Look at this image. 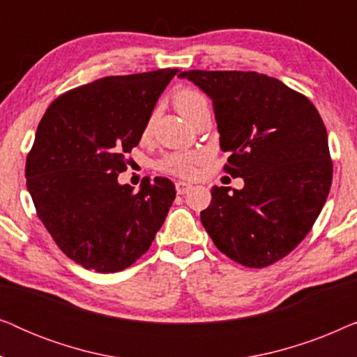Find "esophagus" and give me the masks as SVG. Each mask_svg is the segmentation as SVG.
<instances>
[{
    "mask_svg": "<svg viewBox=\"0 0 357 357\" xmlns=\"http://www.w3.org/2000/svg\"><path fill=\"white\" fill-rule=\"evenodd\" d=\"M175 190H177L178 195H185V193H188L190 190H192V183L177 182V183H175Z\"/></svg>",
    "mask_w": 357,
    "mask_h": 357,
    "instance_id": "1",
    "label": "esophagus"
}]
</instances>
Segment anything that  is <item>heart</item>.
Instances as JSON below:
<instances>
[{"instance_id": "obj_1", "label": "heart", "mask_w": 357, "mask_h": 357, "mask_svg": "<svg viewBox=\"0 0 357 357\" xmlns=\"http://www.w3.org/2000/svg\"><path fill=\"white\" fill-rule=\"evenodd\" d=\"M174 102L177 110L180 112V115L183 119H190L195 114H198L202 109H206L208 107V100L204 99L203 94H199L198 91L193 89H182L178 91L177 94L174 96ZM154 112H151L146 119L144 123V135L149 133L151 126H153L154 121ZM202 159V154L199 153H172L169 155H165L158 162V169L164 174H170V175H177V177H190L193 175L195 170V164Z\"/></svg>"}]
</instances>
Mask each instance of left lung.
Instances as JSON below:
<instances>
[{"label":"left lung","instance_id":"1","mask_svg":"<svg viewBox=\"0 0 357 357\" xmlns=\"http://www.w3.org/2000/svg\"><path fill=\"white\" fill-rule=\"evenodd\" d=\"M213 100L224 170L243 188L214 187L202 222L214 245L248 268L291 253L330 193L333 164L324 120L305 96L255 71H183Z\"/></svg>","mask_w":357,"mask_h":357}]
</instances>
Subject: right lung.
Listing matches in <instances>:
<instances>
[{
  "mask_svg": "<svg viewBox=\"0 0 357 357\" xmlns=\"http://www.w3.org/2000/svg\"><path fill=\"white\" fill-rule=\"evenodd\" d=\"M177 73L165 68L79 86L53 100L37 126L27 190L56 245L86 270L116 273L133 265L172 206L169 178L146 177L133 193L119 183V174Z\"/></svg>",
  "mask_w": 357,
  "mask_h": 357,
  "instance_id": "obj_1",
  "label": "right lung"
}]
</instances>
